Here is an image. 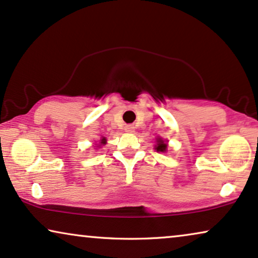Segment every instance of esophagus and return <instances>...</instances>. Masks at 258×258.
<instances>
[{"instance_id":"esophagus-1","label":"esophagus","mask_w":258,"mask_h":258,"mask_svg":"<svg viewBox=\"0 0 258 258\" xmlns=\"http://www.w3.org/2000/svg\"><path fill=\"white\" fill-rule=\"evenodd\" d=\"M125 131L128 132V133L135 132V127H133L132 125H127V126H125Z\"/></svg>"}]
</instances>
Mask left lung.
I'll return each mask as SVG.
<instances>
[{
	"label": "left lung",
	"instance_id": "1",
	"mask_svg": "<svg viewBox=\"0 0 258 258\" xmlns=\"http://www.w3.org/2000/svg\"><path fill=\"white\" fill-rule=\"evenodd\" d=\"M166 140H164L163 138H157V145L154 146V150H156L157 152H166Z\"/></svg>",
	"mask_w": 258,
	"mask_h": 258
}]
</instances>
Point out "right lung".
Instances as JSON below:
<instances>
[{
  "label": "right lung",
  "instance_id": "add662e5",
  "mask_svg": "<svg viewBox=\"0 0 258 258\" xmlns=\"http://www.w3.org/2000/svg\"><path fill=\"white\" fill-rule=\"evenodd\" d=\"M106 144V138L105 137H102V139H100V144H99L98 146H101V145H105Z\"/></svg>",
  "mask_w": 258,
  "mask_h": 258
}]
</instances>
